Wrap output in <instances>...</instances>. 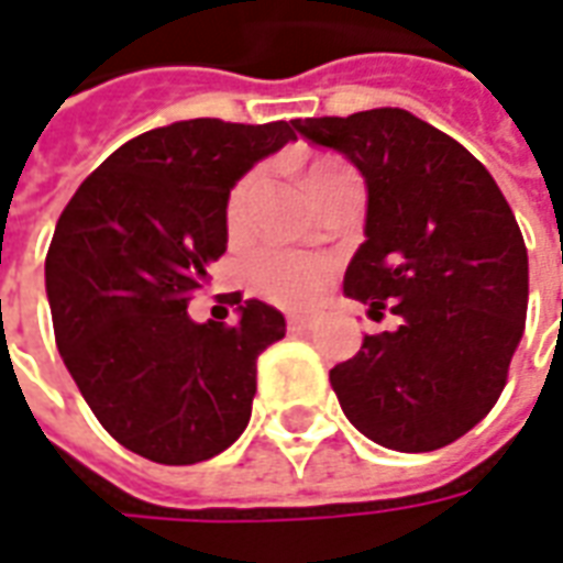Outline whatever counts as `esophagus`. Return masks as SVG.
I'll return each mask as SVG.
<instances>
[{
    "mask_svg": "<svg viewBox=\"0 0 563 563\" xmlns=\"http://www.w3.org/2000/svg\"><path fill=\"white\" fill-rule=\"evenodd\" d=\"M313 319L310 317H289V331H295V334H307V331H313Z\"/></svg>",
    "mask_w": 563,
    "mask_h": 563,
    "instance_id": "1",
    "label": "esophagus"
}]
</instances>
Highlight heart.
<instances>
[{
  "label": "heart",
  "instance_id": "obj_1",
  "mask_svg": "<svg viewBox=\"0 0 563 563\" xmlns=\"http://www.w3.org/2000/svg\"><path fill=\"white\" fill-rule=\"evenodd\" d=\"M346 172L341 162L319 159L313 162L305 174L307 189L313 184H319L322 177H331V174ZM258 189V174H246L241 184L232 189V198H229V208H225V217H229V225L238 229L244 225L246 208L256 196ZM325 271L329 265L322 258L298 256V253H286V250H265L258 253L256 262H253V277H256V286L262 292L268 295L271 301H277L283 307H307L317 292L322 289V280H325Z\"/></svg>",
  "mask_w": 563,
  "mask_h": 563
}]
</instances>
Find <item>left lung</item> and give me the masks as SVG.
<instances>
[{"mask_svg": "<svg viewBox=\"0 0 563 563\" xmlns=\"http://www.w3.org/2000/svg\"><path fill=\"white\" fill-rule=\"evenodd\" d=\"M295 129L343 153L365 180V244L343 295L371 319H401L331 367L341 410L379 446H446L495 407L525 331L519 222L471 150L404 108L310 117Z\"/></svg>", "mask_w": 563, "mask_h": 563, "instance_id": "1", "label": "left lung"}]
</instances>
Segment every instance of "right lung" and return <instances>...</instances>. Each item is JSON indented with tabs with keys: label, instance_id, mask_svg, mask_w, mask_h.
Here are the masks:
<instances>
[{
	"label": "right lung",
	"instance_id": "obj_1",
	"mask_svg": "<svg viewBox=\"0 0 563 563\" xmlns=\"http://www.w3.org/2000/svg\"><path fill=\"white\" fill-rule=\"evenodd\" d=\"M292 126L198 117L150 129L56 222L44 286L59 355L104 431L156 464L232 446L253 413L258 355L286 334L265 301L238 298L234 325L196 322L186 305L225 253L234 184L295 141Z\"/></svg>",
	"mask_w": 563,
	"mask_h": 563
}]
</instances>
